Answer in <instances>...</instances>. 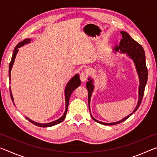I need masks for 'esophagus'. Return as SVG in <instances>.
<instances>
[{
	"instance_id": "obj_1",
	"label": "esophagus",
	"mask_w": 157,
	"mask_h": 157,
	"mask_svg": "<svg viewBox=\"0 0 157 157\" xmlns=\"http://www.w3.org/2000/svg\"><path fill=\"white\" fill-rule=\"evenodd\" d=\"M79 78H80V79L82 82H84L87 79V78H88V74L86 72H82L79 75Z\"/></svg>"
}]
</instances>
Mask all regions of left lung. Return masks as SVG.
Listing matches in <instances>:
<instances>
[{
  "instance_id": "obj_1",
  "label": "left lung",
  "mask_w": 157,
  "mask_h": 157,
  "mask_svg": "<svg viewBox=\"0 0 157 157\" xmlns=\"http://www.w3.org/2000/svg\"><path fill=\"white\" fill-rule=\"evenodd\" d=\"M121 33L122 34V39L121 40L119 46L116 45L114 48V51L118 52L120 51L121 53H127V55L131 58L133 60L135 67L136 69V72L138 75H139V100H138V104L136 105L135 109L133 111L132 113H130L126 117H124V118L122 119L121 121L118 122H115V123H103L99 121H97L96 119L94 118L92 116L91 113V111H90V100H91V97L92 92L94 91V81L91 78H89V81L86 82V88L88 90V99H89V107L90 113H91V118L97 122V123L105 124V125H114V124H117L122 123V122L124 121L129 118V116H131L135 111H136L138 108L139 107V106L141 103V101L143 99V95H144V91L145 88V85L147 84V68L146 67V63H145V55L144 49L143 48L141 45H140L138 42H136L134 39H133L131 36H130L128 33H127L126 32L121 31Z\"/></svg>"
}]
</instances>
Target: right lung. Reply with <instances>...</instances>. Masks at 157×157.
Wrapping results in <instances>:
<instances>
[{
    "instance_id": "add662e5",
    "label": "right lung",
    "mask_w": 157,
    "mask_h": 157,
    "mask_svg": "<svg viewBox=\"0 0 157 157\" xmlns=\"http://www.w3.org/2000/svg\"><path fill=\"white\" fill-rule=\"evenodd\" d=\"M31 41V39H26L25 40L22 41L20 43H18L17 46L15 47V48L14 50V52H13V55H12V59H11V62L10 63V66H9V78H10V74H11V70H12V66L14 64V59L16 58V56H17V54L18 51V48L21 47H22L24 46L25 44H27L30 43ZM81 84V81L80 79H79V76L78 74H76V75L73 77L71 79H70V81L68 82L67 85H66V89H65V102H66V110H65V112L63 113V115L60 118L57 119V120L55 121H52L51 123H36V122H34L33 121H32L31 119H30L28 117H25V118L27 119L28 121H29L34 124H35L36 126H39V127H51L53 125H55V124H59L60 123H62V122L64 120L65 118H66V113H67V110H68V103H69V99H70V97H71V95L72 94L73 91L75 90L77 87H78L79 85ZM10 96H11L12 98V102L14 101V98H13L12 96V91H11V88H10Z\"/></svg>"
}]
</instances>
